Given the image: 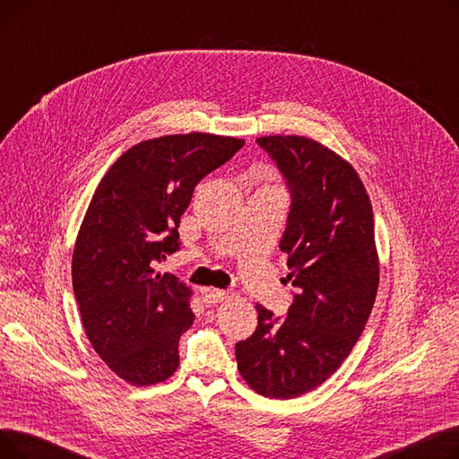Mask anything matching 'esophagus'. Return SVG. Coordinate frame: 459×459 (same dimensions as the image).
Listing matches in <instances>:
<instances>
[{
    "label": "esophagus",
    "mask_w": 459,
    "mask_h": 459,
    "mask_svg": "<svg viewBox=\"0 0 459 459\" xmlns=\"http://www.w3.org/2000/svg\"><path fill=\"white\" fill-rule=\"evenodd\" d=\"M227 298H229V292L220 290V288H206V290H204V299H206V303H212V305L221 303Z\"/></svg>",
    "instance_id": "34e87169"
}]
</instances>
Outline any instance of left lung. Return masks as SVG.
I'll use <instances>...</instances> for the list:
<instances>
[{"label":"left lung","mask_w":459,"mask_h":459,"mask_svg":"<svg viewBox=\"0 0 459 459\" xmlns=\"http://www.w3.org/2000/svg\"><path fill=\"white\" fill-rule=\"evenodd\" d=\"M256 143L292 193L279 247L299 294L286 318L256 305V331L236 344V360L255 393L288 400L339 370L367 325L379 284L374 212L351 163L325 144L305 135Z\"/></svg>","instance_id":"1"}]
</instances>
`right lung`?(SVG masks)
I'll return each mask as SVG.
<instances>
[{"mask_svg":"<svg viewBox=\"0 0 459 459\" xmlns=\"http://www.w3.org/2000/svg\"><path fill=\"white\" fill-rule=\"evenodd\" d=\"M244 143L203 132L141 141L109 167L89 203L72 286L94 351L135 387L177 372L180 336L195 320L189 286L154 264L180 249L193 189Z\"/></svg>","mask_w":459,"mask_h":459,"instance_id":"1","label":"right lung"}]
</instances>
